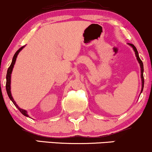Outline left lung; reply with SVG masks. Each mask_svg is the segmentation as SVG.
Masks as SVG:
<instances>
[{"label": "left lung", "mask_w": 152, "mask_h": 152, "mask_svg": "<svg viewBox=\"0 0 152 152\" xmlns=\"http://www.w3.org/2000/svg\"><path fill=\"white\" fill-rule=\"evenodd\" d=\"M129 45H130L131 46H132V48H134V51H135L136 56H137V58L138 61H139V64H140V67H141V73H142V74H141V76H142V91H143V88H144V76H143V73H144V66H143V63H142V60H141L140 58H139V53H138V51H137V48H136V47L134 46L133 44H132V43H129Z\"/></svg>", "instance_id": "8db88e82"}]
</instances>
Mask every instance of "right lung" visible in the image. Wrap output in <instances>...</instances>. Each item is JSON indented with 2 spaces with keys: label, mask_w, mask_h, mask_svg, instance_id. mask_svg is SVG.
I'll return each mask as SVG.
<instances>
[{
  "label": "right lung",
  "mask_w": 152,
  "mask_h": 152,
  "mask_svg": "<svg viewBox=\"0 0 152 152\" xmlns=\"http://www.w3.org/2000/svg\"><path fill=\"white\" fill-rule=\"evenodd\" d=\"M24 46H22L20 47L19 49L17 50L16 52H15V53L14 54V56H13V60H12V63L11 64H10V66L8 67V71H7V74H6V91H7V94H8V97H9L10 100L12 101V102L13 103V104L16 106L17 108H18V109L19 111H20V113H21L22 114H23L24 116H28V115L27 114V111H26V110L24 109H20V107H18V106L17 105L16 103L15 102L14 99H13V97H12L11 96V93H10V75H11V73H12V71H13V66H14L15 64V60H16V58H17V56H18V54L19 52L21 50V49L23 48Z\"/></svg>",
  "instance_id": "add662e5"
}]
</instances>
